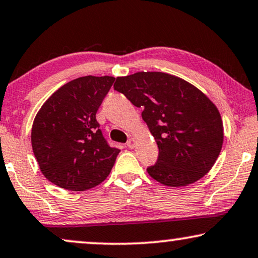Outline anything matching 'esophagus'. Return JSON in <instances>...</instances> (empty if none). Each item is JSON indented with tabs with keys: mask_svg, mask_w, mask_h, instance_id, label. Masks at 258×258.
Masks as SVG:
<instances>
[{
	"mask_svg": "<svg viewBox=\"0 0 258 258\" xmlns=\"http://www.w3.org/2000/svg\"><path fill=\"white\" fill-rule=\"evenodd\" d=\"M126 145H127V147H128V149H135V146H136V139H135V138H130L128 140H127Z\"/></svg>",
	"mask_w": 258,
	"mask_h": 258,
	"instance_id": "34e87169",
	"label": "esophagus"
}]
</instances>
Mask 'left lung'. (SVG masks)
<instances>
[{
    "instance_id": "obj_1",
    "label": "left lung",
    "mask_w": 258,
    "mask_h": 258,
    "mask_svg": "<svg viewBox=\"0 0 258 258\" xmlns=\"http://www.w3.org/2000/svg\"><path fill=\"white\" fill-rule=\"evenodd\" d=\"M115 91L137 107L156 140L159 156L147 167L153 179L180 187L203 178L221 153L223 121L214 102L183 79L161 72L116 78Z\"/></svg>"
}]
</instances>
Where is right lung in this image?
<instances>
[{"label": "right lung", "mask_w": 258, "mask_h": 258, "mask_svg": "<svg viewBox=\"0 0 258 258\" xmlns=\"http://www.w3.org/2000/svg\"><path fill=\"white\" fill-rule=\"evenodd\" d=\"M115 79L87 77L54 92L34 119L32 146L41 172L70 191H85L102 183L120 150L102 136L97 114Z\"/></svg>", "instance_id": "right-lung-1"}]
</instances>
